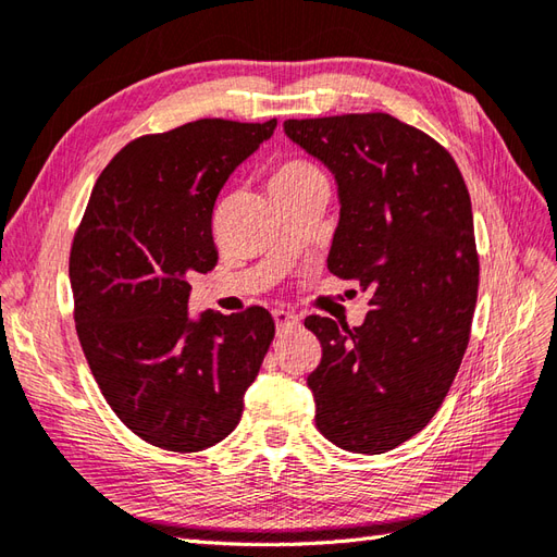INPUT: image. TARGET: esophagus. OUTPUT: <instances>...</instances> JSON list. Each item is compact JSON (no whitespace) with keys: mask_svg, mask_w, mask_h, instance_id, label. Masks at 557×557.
<instances>
[{"mask_svg":"<svg viewBox=\"0 0 557 557\" xmlns=\"http://www.w3.org/2000/svg\"><path fill=\"white\" fill-rule=\"evenodd\" d=\"M274 321H276V331L278 333L288 331L293 326H298V317H295L293 312H286V310H276L274 312Z\"/></svg>","mask_w":557,"mask_h":557,"instance_id":"1","label":"esophagus"}]
</instances>
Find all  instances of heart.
Masks as SVG:
<instances>
[{"label": "heart", "instance_id": "1", "mask_svg": "<svg viewBox=\"0 0 557 557\" xmlns=\"http://www.w3.org/2000/svg\"><path fill=\"white\" fill-rule=\"evenodd\" d=\"M317 178H324V174H321V169L317 164L307 162V159H300V157H293L271 171L269 185L271 190H290V188H298V185L312 183Z\"/></svg>", "mask_w": 557, "mask_h": 557}]
</instances>
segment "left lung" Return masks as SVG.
<instances>
[{
    "mask_svg": "<svg viewBox=\"0 0 557 557\" xmlns=\"http://www.w3.org/2000/svg\"><path fill=\"white\" fill-rule=\"evenodd\" d=\"M283 131L338 183L329 271L372 293L362 326L305 319L321 343L307 376L317 429L343 450L386 453L431 422L465 357L479 290L472 200L446 147L383 111Z\"/></svg>",
    "mask_w": 557,
    "mask_h": 557,
    "instance_id": "obj_1",
    "label": "left lung"
}]
</instances>
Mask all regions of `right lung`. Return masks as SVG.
<instances>
[{
  "mask_svg": "<svg viewBox=\"0 0 557 557\" xmlns=\"http://www.w3.org/2000/svg\"><path fill=\"white\" fill-rule=\"evenodd\" d=\"M276 119L190 121L143 135L97 178L69 257L73 319L111 410L157 448L216 446L274 341L264 307L188 317L190 276L216 267L212 212Z\"/></svg>",
  "mask_w": 557,
  "mask_h": 557,
  "instance_id": "add662e5",
  "label": "right lung"
}]
</instances>
